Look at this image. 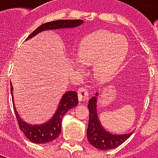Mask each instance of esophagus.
I'll use <instances>...</instances> for the list:
<instances>
[{"label": "esophagus", "instance_id": "1", "mask_svg": "<svg viewBox=\"0 0 158 158\" xmlns=\"http://www.w3.org/2000/svg\"><path fill=\"white\" fill-rule=\"evenodd\" d=\"M77 92H78V96H79V100L80 102H85L88 100L89 93L86 89L80 87V88L78 89Z\"/></svg>", "mask_w": 158, "mask_h": 158}]
</instances>
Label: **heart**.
I'll return each instance as SVG.
<instances>
[{"instance_id": "1", "label": "heart", "mask_w": 158, "mask_h": 158, "mask_svg": "<svg viewBox=\"0 0 158 158\" xmlns=\"http://www.w3.org/2000/svg\"><path fill=\"white\" fill-rule=\"evenodd\" d=\"M127 52V43L123 37L102 30L85 38L79 47L78 58L85 65L95 63L94 77L100 81H106L115 75Z\"/></svg>"}]
</instances>
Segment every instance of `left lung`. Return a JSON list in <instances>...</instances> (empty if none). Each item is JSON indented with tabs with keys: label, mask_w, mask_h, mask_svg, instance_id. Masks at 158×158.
<instances>
[{
	"label": "left lung",
	"mask_w": 158,
	"mask_h": 158,
	"mask_svg": "<svg viewBox=\"0 0 158 158\" xmlns=\"http://www.w3.org/2000/svg\"><path fill=\"white\" fill-rule=\"evenodd\" d=\"M97 94L89 100L88 108L89 112V125L87 129V138L93 147L100 150H109L117 148L131 135L132 133L124 135H113L104 129L98 118L96 110Z\"/></svg>",
	"instance_id": "1"
}]
</instances>
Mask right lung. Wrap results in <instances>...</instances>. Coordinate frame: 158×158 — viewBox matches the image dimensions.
<instances>
[{
	"mask_svg": "<svg viewBox=\"0 0 158 158\" xmlns=\"http://www.w3.org/2000/svg\"><path fill=\"white\" fill-rule=\"evenodd\" d=\"M83 23V20H57L52 21L49 23H46L42 24L38 27L36 30L29 35L27 39L31 38L40 31L50 29H59V28H67V27H76L78 26L81 25ZM12 85H10V92L12 95ZM78 94L75 91H68L62 97L61 100L58 105V110L51 118L49 121H48L43 125H28L26 123L20 118L17 114L16 109H14L16 117H17V123L19 126L21 131L24 133L26 137L28 138L33 143L37 144H44L50 141H54L58 137L61 132L62 127L61 122L63 116L65 113L78 105Z\"/></svg>",
	"mask_w": 158,
	"mask_h": 158,
	"instance_id": "obj_1",
	"label": "right lung"
}]
</instances>
